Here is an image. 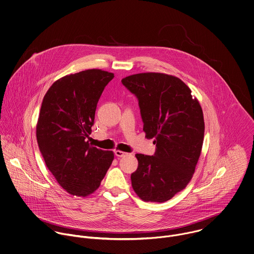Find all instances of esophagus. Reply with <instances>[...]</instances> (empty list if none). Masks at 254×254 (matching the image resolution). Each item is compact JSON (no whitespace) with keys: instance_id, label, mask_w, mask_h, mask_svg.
<instances>
[{"instance_id":"34e87169","label":"esophagus","mask_w":254,"mask_h":254,"mask_svg":"<svg viewBox=\"0 0 254 254\" xmlns=\"http://www.w3.org/2000/svg\"><path fill=\"white\" fill-rule=\"evenodd\" d=\"M115 155H116L117 157H124V156L127 155V153L124 152V151H121V150H116V151H115Z\"/></svg>"}]
</instances>
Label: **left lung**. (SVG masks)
<instances>
[{
  "label": "left lung",
  "mask_w": 254,
  "mask_h": 254,
  "mask_svg": "<svg viewBox=\"0 0 254 254\" xmlns=\"http://www.w3.org/2000/svg\"><path fill=\"white\" fill-rule=\"evenodd\" d=\"M140 108L143 131L154 138V156L136 154L138 167L131 186L143 201L165 202L190 182L204 138V118L198 100L179 77L142 72L122 79Z\"/></svg>",
  "instance_id": "obj_1"
}]
</instances>
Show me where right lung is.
I'll return each mask as SVG.
<instances>
[{
	"instance_id": "right-lung-1",
	"label": "right lung",
	"mask_w": 254,
	"mask_h": 254,
	"mask_svg": "<svg viewBox=\"0 0 254 254\" xmlns=\"http://www.w3.org/2000/svg\"><path fill=\"white\" fill-rule=\"evenodd\" d=\"M114 73L99 68L56 80L46 92L36 138L47 168L59 185L76 196L92 194L101 184L114 152L90 146L97 103Z\"/></svg>"
}]
</instances>
